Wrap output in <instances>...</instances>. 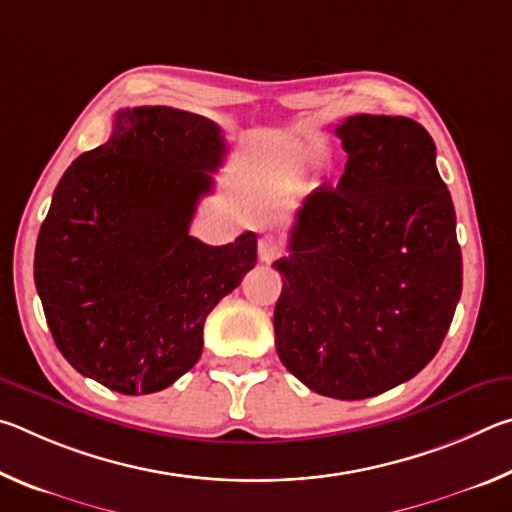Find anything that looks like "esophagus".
<instances>
[{
	"label": "esophagus",
	"mask_w": 512,
	"mask_h": 512,
	"mask_svg": "<svg viewBox=\"0 0 512 512\" xmlns=\"http://www.w3.org/2000/svg\"><path fill=\"white\" fill-rule=\"evenodd\" d=\"M259 262L262 264H271L273 259H277L280 257V246H277V241H273V239H262L259 241Z\"/></svg>",
	"instance_id": "obj_1"
}]
</instances>
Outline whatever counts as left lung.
Listing matches in <instances>:
<instances>
[{
	"mask_svg": "<svg viewBox=\"0 0 512 512\" xmlns=\"http://www.w3.org/2000/svg\"><path fill=\"white\" fill-rule=\"evenodd\" d=\"M336 189L296 214L273 327L277 357L318 395L366 400L427 366L463 289L456 214L436 144L409 117L352 115Z\"/></svg>",
	"mask_w": 512,
	"mask_h": 512,
	"instance_id": "8db88e82",
	"label": "left lung"
}]
</instances>
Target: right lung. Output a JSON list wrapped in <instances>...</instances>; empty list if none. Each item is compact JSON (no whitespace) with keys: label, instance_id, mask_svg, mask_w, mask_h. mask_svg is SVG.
Instances as JSON below:
<instances>
[{"label":"right lung","instance_id":"right-lung-1","mask_svg":"<svg viewBox=\"0 0 512 512\" xmlns=\"http://www.w3.org/2000/svg\"><path fill=\"white\" fill-rule=\"evenodd\" d=\"M228 146L212 119L167 106L119 110L79 155L42 221L36 289L60 354L121 395L171 386L203 352V325L257 264V235H189Z\"/></svg>","mask_w":512,"mask_h":512}]
</instances>
